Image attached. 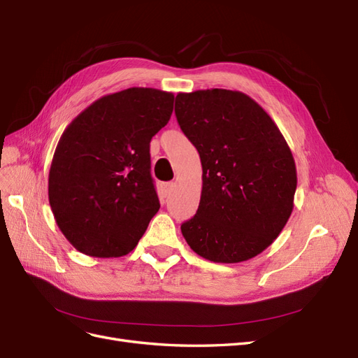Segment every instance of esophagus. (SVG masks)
Masks as SVG:
<instances>
[{
	"label": "esophagus",
	"mask_w": 358,
	"mask_h": 358,
	"mask_svg": "<svg viewBox=\"0 0 358 358\" xmlns=\"http://www.w3.org/2000/svg\"><path fill=\"white\" fill-rule=\"evenodd\" d=\"M174 187H176V184L172 182V181H168V182H162V184H161V190H162V194H164V196H169V194H171V192L174 190Z\"/></svg>",
	"instance_id": "1"
}]
</instances>
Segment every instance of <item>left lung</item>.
I'll return each mask as SVG.
<instances>
[{
	"mask_svg": "<svg viewBox=\"0 0 358 358\" xmlns=\"http://www.w3.org/2000/svg\"><path fill=\"white\" fill-rule=\"evenodd\" d=\"M176 115L202 164L201 202L181 226L184 239L214 262L259 255L294 209L296 166L279 127L245 92L222 88L178 92Z\"/></svg>",
	"mask_w": 358,
	"mask_h": 358,
	"instance_id": "8db88e82",
	"label": "left lung"
}]
</instances>
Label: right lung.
Returning <instances> with one entry per match:
<instances>
[{"label":"right lung","mask_w":358,"mask_h":358,"mask_svg":"<svg viewBox=\"0 0 358 358\" xmlns=\"http://www.w3.org/2000/svg\"><path fill=\"white\" fill-rule=\"evenodd\" d=\"M174 94L132 87L91 103L63 131L48 174L60 231L88 257L129 254L159 210L150 140L164 128Z\"/></svg>","instance_id":"obj_1"}]
</instances>
